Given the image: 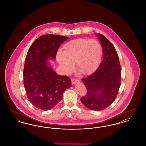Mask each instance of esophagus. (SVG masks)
<instances>
[{"instance_id": "esophagus-1", "label": "esophagus", "mask_w": 146, "mask_h": 146, "mask_svg": "<svg viewBox=\"0 0 146 146\" xmlns=\"http://www.w3.org/2000/svg\"><path fill=\"white\" fill-rule=\"evenodd\" d=\"M78 83H79V80H78V79H73L72 80V84H75Z\"/></svg>"}]
</instances>
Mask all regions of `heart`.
I'll return each instance as SVG.
<instances>
[{"instance_id": "obj_1", "label": "heart", "mask_w": 146, "mask_h": 146, "mask_svg": "<svg viewBox=\"0 0 146 146\" xmlns=\"http://www.w3.org/2000/svg\"><path fill=\"white\" fill-rule=\"evenodd\" d=\"M63 51L56 55L57 61L63 72L70 73L76 62V68L84 74H90L97 68L101 60L102 48L96 40L79 38L65 44Z\"/></svg>"}]
</instances>
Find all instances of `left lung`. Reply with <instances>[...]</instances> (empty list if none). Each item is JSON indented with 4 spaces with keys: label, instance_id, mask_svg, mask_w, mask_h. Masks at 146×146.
Wrapping results in <instances>:
<instances>
[{
    "label": "left lung",
    "instance_id": "left-lung-1",
    "mask_svg": "<svg viewBox=\"0 0 146 146\" xmlns=\"http://www.w3.org/2000/svg\"><path fill=\"white\" fill-rule=\"evenodd\" d=\"M103 49V59L97 70L82 79L87 89L86 95L81 98L88 108L101 111L114 102L121 83V67L117 51L104 35L97 33Z\"/></svg>",
    "mask_w": 146,
    "mask_h": 146
}]
</instances>
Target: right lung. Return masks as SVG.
I'll return each mask as SVG.
<instances>
[{"instance_id": "add662e5", "label": "right lung", "mask_w": 146, "mask_h": 146, "mask_svg": "<svg viewBox=\"0 0 146 146\" xmlns=\"http://www.w3.org/2000/svg\"><path fill=\"white\" fill-rule=\"evenodd\" d=\"M68 39L46 35L37 38L28 50L23 70V84L29 101L35 107L48 111L62 98L71 86L68 77L57 74L49 60H55L60 46Z\"/></svg>"}]
</instances>
